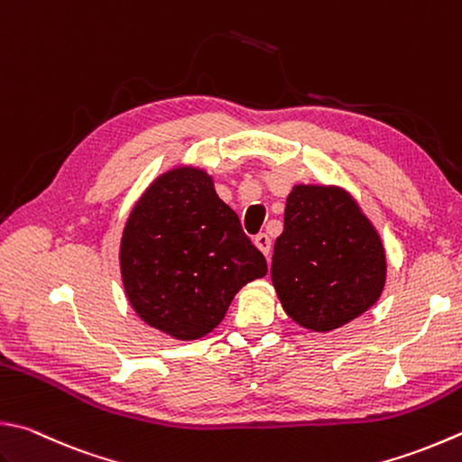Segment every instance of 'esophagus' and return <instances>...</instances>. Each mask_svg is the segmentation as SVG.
<instances>
[{"instance_id": "obj_1", "label": "esophagus", "mask_w": 462, "mask_h": 462, "mask_svg": "<svg viewBox=\"0 0 462 462\" xmlns=\"http://www.w3.org/2000/svg\"><path fill=\"white\" fill-rule=\"evenodd\" d=\"M254 243H255V247L261 251V254H263L265 257L269 255V251H272V239H269V235H265V233L255 235Z\"/></svg>"}]
</instances>
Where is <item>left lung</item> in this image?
I'll use <instances>...</instances> for the list:
<instances>
[{"label": "left lung", "mask_w": 462, "mask_h": 462, "mask_svg": "<svg viewBox=\"0 0 462 462\" xmlns=\"http://www.w3.org/2000/svg\"><path fill=\"white\" fill-rule=\"evenodd\" d=\"M386 273L384 241L350 190L293 185L272 283L295 324L316 334L350 324L380 300Z\"/></svg>", "instance_id": "8db88e82"}]
</instances>
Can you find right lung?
Listing matches in <instances>:
<instances>
[{
	"mask_svg": "<svg viewBox=\"0 0 462 462\" xmlns=\"http://www.w3.org/2000/svg\"><path fill=\"white\" fill-rule=\"evenodd\" d=\"M118 263L136 316L179 342L211 334L241 287L267 273L213 177L193 164L162 172L138 197Z\"/></svg>",
	"mask_w": 462,
	"mask_h": 462,
	"instance_id": "right-lung-1",
	"label": "right lung"
}]
</instances>
